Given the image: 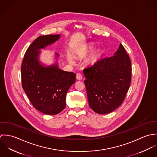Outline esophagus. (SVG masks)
Segmentation results:
<instances>
[{"instance_id": "1", "label": "esophagus", "mask_w": 157, "mask_h": 157, "mask_svg": "<svg viewBox=\"0 0 157 157\" xmlns=\"http://www.w3.org/2000/svg\"><path fill=\"white\" fill-rule=\"evenodd\" d=\"M76 78H77V79L78 80H81L82 79V74H80V73L77 74V75H76Z\"/></svg>"}]
</instances>
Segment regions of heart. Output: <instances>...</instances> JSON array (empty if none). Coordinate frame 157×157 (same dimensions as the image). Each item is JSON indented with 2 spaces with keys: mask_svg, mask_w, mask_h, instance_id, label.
I'll list each match as a JSON object with an SVG mask.
<instances>
[{
  "mask_svg": "<svg viewBox=\"0 0 157 157\" xmlns=\"http://www.w3.org/2000/svg\"><path fill=\"white\" fill-rule=\"evenodd\" d=\"M94 48L92 44L88 43L80 45L78 47L74 52V56L77 59H82L86 56L90 52H91ZM102 55V51L100 50H97L93 51L86 59V63L90 65H93L95 64L100 59ZM67 60L69 63H73V59L71 56L67 57Z\"/></svg>",
  "mask_w": 157,
  "mask_h": 157,
  "instance_id": "1",
  "label": "heart"
}]
</instances>
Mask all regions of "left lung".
<instances>
[{"instance_id":"8db88e82","label":"left lung","mask_w":157,"mask_h":157,"mask_svg":"<svg viewBox=\"0 0 157 157\" xmlns=\"http://www.w3.org/2000/svg\"><path fill=\"white\" fill-rule=\"evenodd\" d=\"M131 62L120 44L114 56L83 69L90 108L99 114L113 111L123 102L132 75Z\"/></svg>"}]
</instances>
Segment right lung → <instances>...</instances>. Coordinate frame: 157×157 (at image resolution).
<instances>
[{
    "instance_id": "add662e5",
    "label": "right lung",
    "mask_w": 157,
    "mask_h": 157,
    "mask_svg": "<svg viewBox=\"0 0 157 157\" xmlns=\"http://www.w3.org/2000/svg\"><path fill=\"white\" fill-rule=\"evenodd\" d=\"M60 36H41L35 39L25 54L21 67L23 89L34 108L47 115H56L65 108L67 90L75 82L74 72L60 69L57 63L45 67L39 60L38 50L56 42Z\"/></svg>"
}]
</instances>
